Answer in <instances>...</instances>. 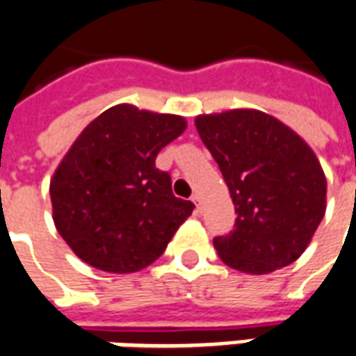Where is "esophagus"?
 I'll return each instance as SVG.
<instances>
[{"instance_id": "esophagus-1", "label": "esophagus", "mask_w": 356, "mask_h": 356, "mask_svg": "<svg viewBox=\"0 0 356 356\" xmlns=\"http://www.w3.org/2000/svg\"><path fill=\"white\" fill-rule=\"evenodd\" d=\"M193 202L194 206H196V211H202V196L198 193L193 194Z\"/></svg>"}]
</instances>
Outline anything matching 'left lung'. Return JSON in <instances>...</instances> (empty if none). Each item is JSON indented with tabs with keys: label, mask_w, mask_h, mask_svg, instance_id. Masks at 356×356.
<instances>
[{
	"label": "left lung",
	"mask_w": 356,
	"mask_h": 356,
	"mask_svg": "<svg viewBox=\"0 0 356 356\" xmlns=\"http://www.w3.org/2000/svg\"><path fill=\"white\" fill-rule=\"evenodd\" d=\"M223 173L236 221L213 246L229 267L265 275L305 252L326 209V177L299 135L257 110L196 118Z\"/></svg>",
	"instance_id": "obj_1"
}]
</instances>
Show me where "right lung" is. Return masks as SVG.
<instances>
[{
	"label": "right lung",
	"mask_w": 356,
	"mask_h": 356,
	"mask_svg": "<svg viewBox=\"0 0 356 356\" xmlns=\"http://www.w3.org/2000/svg\"><path fill=\"white\" fill-rule=\"evenodd\" d=\"M185 125L181 116L118 104L81 131L49 188L55 227L81 261L122 275L163 254L194 204L171 193L156 156Z\"/></svg>",
	"instance_id": "1"
}]
</instances>
